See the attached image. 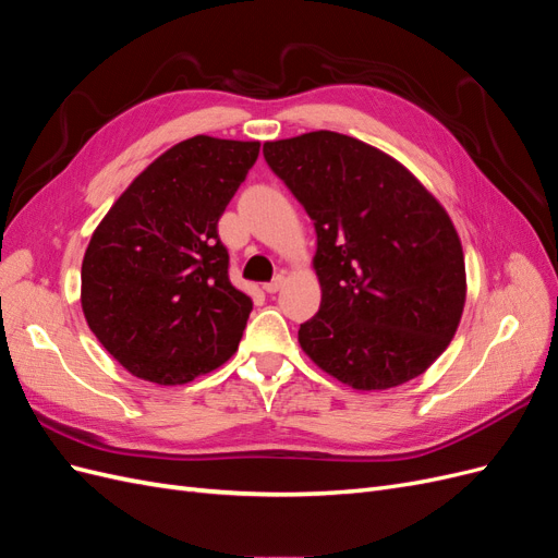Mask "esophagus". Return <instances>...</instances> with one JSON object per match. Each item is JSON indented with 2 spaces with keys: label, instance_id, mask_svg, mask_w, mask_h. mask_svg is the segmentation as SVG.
I'll use <instances>...</instances> for the list:
<instances>
[{
  "label": "esophagus",
  "instance_id": "34e87169",
  "mask_svg": "<svg viewBox=\"0 0 558 558\" xmlns=\"http://www.w3.org/2000/svg\"><path fill=\"white\" fill-rule=\"evenodd\" d=\"M283 283H286V277H283V275H277L272 281L265 283L263 289H265V293L272 295V293H277V291H281V289H283Z\"/></svg>",
  "mask_w": 558,
  "mask_h": 558
}]
</instances>
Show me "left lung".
<instances>
[{"mask_svg": "<svg viewBox=\"0 0 558 558\" xmlns=\"http://www.w3.org/2000/svg\"><path fill=\"white\" fill-rule=\"evenodd\" d=\"M263 156L316 230L320 307L307 356L359 391L410 381L461 324L465 260L449 214L408 167L340 132L265 142Z\"/></svg>", "mask_w": 558, "mask_h": 558, "instance_id": "left-lung-1", "label": "left lung"}]
</instances>
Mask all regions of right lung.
Instances as JSON below:
<instances>
[{"label": "right lung", "mask_w": 558, "mask_h": 558, "mask_svg": "<svg viewBox=\"0 0 558 558\" xmlns=\"http://www.w3.org/2000/svg\"><path fill=\"white\" fill-rule=\"evenodd\" d=\"M260 142L197 134L150 162L113 202L81 265L90 330L130 375L189 384L240 347L253 302L228 277L218 218Z\"/></svg>", "instance_id": "obj_1"}]
</instances>
